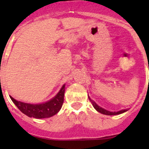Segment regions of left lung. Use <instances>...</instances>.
<instances>
[{"instance_id": "8db88e82", "label": "left lung", "mask_w": 149, "mask_h": 149, "mask_svg": "<svg viewBox=\"0 0 149 149\" xmlns=\"http://www.w3.org/2000/svg\"><path fill=\"white\" fill-rule=\"evenodd\" d=\"M88 100H89V101L91 102V104H92L93 107H94V109H96V110L97 111V112H100V113L103 114V115H120V114H122L123 113V112H126V111H127V109H122L120 111H118V112H109V111L108 110H106V109H103L102 107H100L99 105H97V104L95 103V102L93 101L92 100H91V98H90L89 97H88Z\"/></svg>"}]
</instances>
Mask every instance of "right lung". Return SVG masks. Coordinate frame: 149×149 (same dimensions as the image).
Segmentation results:
<instances>
[{
  "label": "right lung",
  "instance_id": "right-lung-1",
  "mask_svg": "<svg viewBox=\"0 0 149 149\" xmlns=\"http://www.w3.org/2000/svg\"><path fill=\"white\" fill-rule=\"evenodd\" d=\"M65 86V84L63 86L61 89L55 97L45 103L32 104L17 101L10 96V98L15 105L19 108V110L29 118L37 119L50 118L58 113L62 107L64 101Z\"/></svg>",
  "mask_w": 149,
  "mask_h": 149
}]
</instances>
